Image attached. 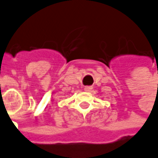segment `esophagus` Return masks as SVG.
Masks as SVG:
<instances>
[{"label":"esophagus","instance_id":"esophagus-1","mask_svg":"<svg viewBox=\"0 0 158 158\" xmlns=\"http://www.w3.org/2000/svg\"><path fill=\"white\" fill-rule=\"evenodd\" d=\"M91 89H92V87H91V86H85V91H90V90H91Z\"/></svg>","mask_w":158,"mask_h":158}]
</instances>
